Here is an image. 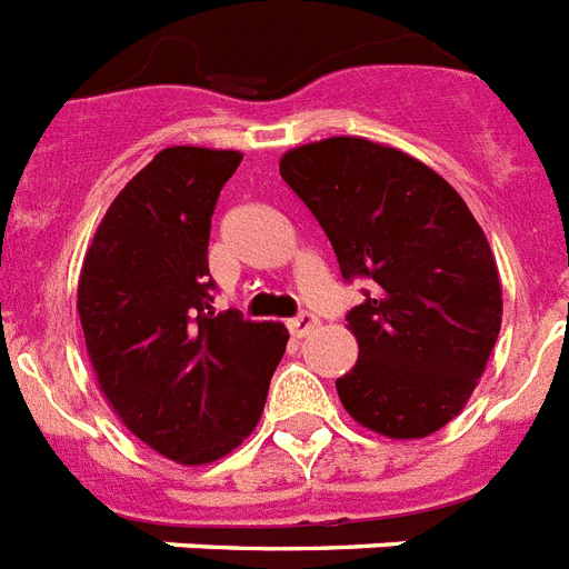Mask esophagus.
I'll list each match as a JSON object with an SVG mask.
<instances>
[{
    "label": "esophagus",
    "instance_id": "esophagus-1",
    "mask_svg": "<svg viewBox=\"0 0 569 569\" xmlns=\"http://www.w3.org/2000/svg\"><path fill=\"white\" fill-rule=\"evenodd\" d=\"M317 326H319V319L313 317V313H308V311H302L299 317H293L288 322L290 335H293V337H308Z\"/></svg>",
    "mask_w": 569,
    "mask_h": 569
}]
</instances>
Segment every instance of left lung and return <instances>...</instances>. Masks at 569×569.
<instances>
[{
	"label": "left lung",
	"mask_w": 569,
	"mask_h": 569,
	"mask_svg": "<svg viewBox=\"0 0 569 569\" xmlns=\"http://www.w3.org/2000/svg\"><path fill=\"white\" fill-rule=\"evenodd\" d=\"M281 180L311 209L346 281L358 363L337 396L389 439L436 433L471 398L495 349L503 293L486 232L433 168L403 150L335 136L288 150Z\"/></svg>",
	"instance_id": "1"
}]
</instances>
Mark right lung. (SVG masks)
I'll return each mask as SVG.
<instances>
[{
    "mask_svg": "<svg viewBox=\"0 0 569 569\" xmlns=\"http://www.w3.org/2000/svg\"><path fill=\"white\" fill-rule=\"evenodd\" d=\"M238 150H159L98 223L78 281L89 363L148 448L206 465L256 430L288 328L211 311L209 232Z\"/></svg>",
    "mask_w": 569,
    "mask_h": 569,
    "instance_id": "add662e5",
    "label": "right lung"
}]
</instances>
